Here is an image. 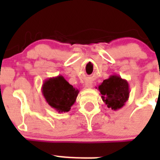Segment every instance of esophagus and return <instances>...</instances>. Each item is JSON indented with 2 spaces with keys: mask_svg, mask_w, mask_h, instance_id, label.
<instances>
[{
  "mask_svg": "<svg viewBox=\"0 0 160 160\" xmlns=\"http://www.w3.org/2000/svg\"><path fill=\"white\" fill-rule=\"evenodd\" d=\"M85 86H86V87H87V88H91V87H92V83L91 82H86V85H85Z\"/></svg>",
  "mask_w": 160,
  "mask_h": 160,
  "instance_id": "obj_1",
  "label": "esophagus"
}]
</instances>
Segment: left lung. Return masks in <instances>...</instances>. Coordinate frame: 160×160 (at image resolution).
I'll return each mask as SVG.
<instances>
[{
    "label": "left lung",
    "mask_w": 160,
    "mask_h": 160,
    "mask_svg": "<svg viewBox=\"0 0 160 160\" xmlns=\"http://www.w3.org/2000/svg\"><path fill=\"white\" fill-rule=\"evenodd\" d=\"M102 101L108 108L117 111L121 109L129 98V84L126 79L113 74L105 79L98 87Z\"/></svg>",
    "instance_id": "left-lung-1"
}]
</instances>
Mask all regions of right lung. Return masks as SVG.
I'll return each instance as SVG.
<instances>
[{
	"instance_id": "obj_1",
	"label": "right lung",
	"mask_w": 160,
	"mask_h": 160,
	"mask_svg": "<svg viewBox=\"0 0 160 160\" xmlns=\"http://www.w3.org/2000/svg\"><path fill=\"white\" fill-rule=\"evenodd\" d=\"M42 91L48 104L58 113L70 111L79 93L62 75L46 79Z\"/></svg>"
}]
</instances>
